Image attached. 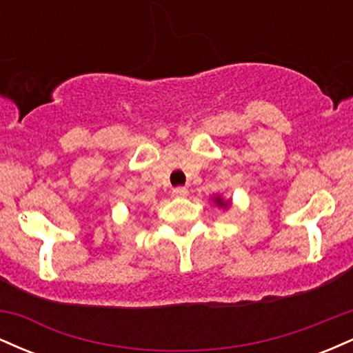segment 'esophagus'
I'll use <instances>...</instances> for the list:
<instances>
[{
	"instance_id": "obj_1",
	"label": "esophagus",
	"mask_w": 353,
	"mask_h": 353,
	"mask_svg": "<svg viewBox=\"0 0 353 353\" xmlns=\"http://www.w3.org/2000/svg\"><path fill=\"white\" fill-rule=\"evenodd\" d=\"M189 194V190L185 188H176L172 189V196L174 197H185Z\"/></svg>"
}]
</instances>
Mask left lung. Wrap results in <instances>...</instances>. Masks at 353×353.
I'll use <instances>...</instances> for the list:
<instances>
[{
    "instance_id": "1",
    "label": "left lung",
    "mask_w": 353,
    "mask_h": 353,
    "mask_svg": "<svg viewBox=\"0 0 353 353\" xmlns=\"http://www.w3.org/2000/svg\"><path fill=\"white\" fill-rule=\"evenodd\" d=\"M214 202H216L217 205H221V208H228V205H229V201H224L221 196L214 197Z\"/></svg>"
}]
</instances>
